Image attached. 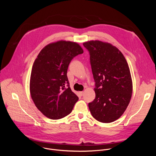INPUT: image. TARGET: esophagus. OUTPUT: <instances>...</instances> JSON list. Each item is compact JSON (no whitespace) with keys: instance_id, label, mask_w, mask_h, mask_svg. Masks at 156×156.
<instances>
[{"instance_id":"1","label":"esophagus","mask_w":156,"mask_h":156,"mask_svg":"<svg viewBox=\"0 0 156 156\" xmlns=\"http://www.w3.org/2000/svg\"><path fill=\"white\" fill-rule=\"evenodd\" d=\"M79 94H80V96H82L84 94V92H83V91H81V92H80V93H79Z\"/></svg>"}]
</instances>
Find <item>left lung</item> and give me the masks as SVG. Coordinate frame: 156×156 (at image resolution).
Returning <instances> with one entry per match:
<instances>
[{
  "label": "left lung",
  "mask_w": 156,
  "mask_h": 156,
  "mask_svg": "<svg viewBox=\"0 0 156 156\" xmlns=\"http://www.w3.org/2000/svg\"><path fill=\"white\" fill-rule=\"evenodd\" d=\"M83 46L90 52L96 86V98L89 103V108L98 121L112 122L123 115L131 98L133 83L128 63L110 43L90 41Z\"/></svg>",
  "instance_id": "left-lung-1"
}]
</instances>
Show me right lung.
Masks as SVG:
<instances>
[{"label": "right lung", "instance_id": "obj_1", "mask_svg": "<svg viewBox=\"0 0 156 156\" xmlns=\"http://www.w3.org/2000/svg\"><path fill=\"white\" fill-rule=\"evenodd\" d=\"M83 53L76 42L59 41L39 52L33 63L30 83L31 98L46 117L57 120L68 115L78 101L67 78L71 60Z\"/></svg>", "mask_w": 156, "mask_h": 156}]
</instances>
